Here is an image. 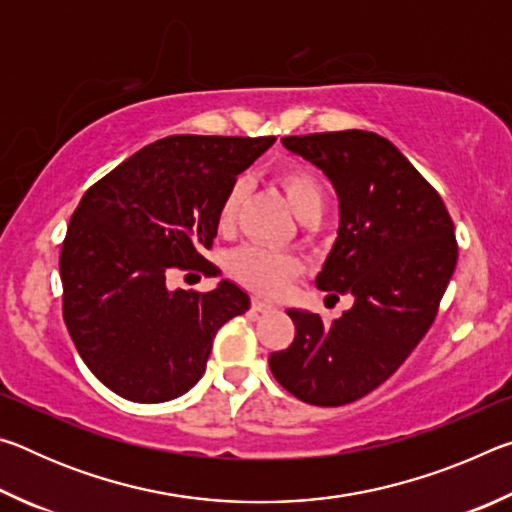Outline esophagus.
I'll use <instances>...</instances> for the list:
<instances>
[{
    "label": "esophagus",
    "instance_id": "34e87169",
    "mask_svg": "<svg viewBox=\"0 0 512 512\" xmlns=\"http://www.w3.org/2000/svg\"><path fill=\"white\" fill-rule=\"evenodd\" d=\"M250 307H253V311H259V314H266V311H275V305H271V302H266L262 298H253Z\"/></svg>",
    "mask_w": 512,
    "mask_h": 512
}]
</instances>
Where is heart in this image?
Masks as SVG:
<instances>
[{"instance_id": "obj_1", "label": "heart", "mask_w": 512, "mask_h": 512, "mask_svg": "<svg viewBox=\"0 0 512 512\" xmlns=\"http://www.w3.org/2000/svg\"><path fill=\"white\" fill-rule=\"evenodd\" d=\"M277 185L282 187L289 205L300 219L311 212H320L323 207V185L311 169L302 164H291L275 173ZM241 203V185L235 183L225 192L219 205V228L228 230L237 221ZM300 271V262L289 253L280 250L262 248V246H244L230 257V273L241 284L257 293L275 296L287 287L293 275Z\"/></svg>"}]
</instances>
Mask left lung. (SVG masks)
<instances>
[{
    "label": "left lung",
    "instance_id": "obj_1",
    "mask_svg": "<svg viewBox=\"0 0 512 512\" xmlns=\"http://www.w3.org/2000/svg\"><path fill=\"white\" fill-rule=\"evenodd\" d=\"M284 149L325 173L339 198L336 241L316 275L327 298L352 309L325 325L287 309L296 339L268 357L298 400L343 406L375 391L429 332L458 248L443 198L386 137L339 131L282 137Z\"/></svg>",
    "mask_w": 512,
    "mask_h": 512
}]
</instances>
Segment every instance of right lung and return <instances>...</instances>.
<instances>
[{
    "label": "right lung",
    "mask_w": 512,
    "mask_h": 512,
    "mask_svg": "<svg viewBox=\"0 0 512 512\" xmlns=\"http://www.w3.org/2000/svg\"><path fill=\"white\" fill-rule=\"evenodd\" d=\"M275 137L171 135L94 183L60 250L63 318L85 366L131 402L187 393L212 341L246 314L248 293L221 280L207 293L169 289L173 268L216 271L203 257L219 205Z\"/></svg>",
    "instance_id": "1"
}]
</instances>
